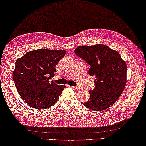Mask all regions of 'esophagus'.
<instances>
[{"label": "esophagus", "instance_id": "obj_1", "mask_svg": "<svg viewBox=\"0 0 146 146\" xmlns=\"http://www.w3.org/2000/svg\"><path fill=\"white\" fill-rule=\"evenodd\" d=\"M72 87V88L73 89H74V90H80V88L79 87Z\"/></svg>", "mask_w": 146, "mask_h": 146}]
</instances>
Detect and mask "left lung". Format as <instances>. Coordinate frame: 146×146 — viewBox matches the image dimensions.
<instances>
[{
	"label": "left lung",
	"mask_w": 146,
	"mask_h": 146,
	"mask_svg": "<svg viewBox=\"0 0 146 146\" xmlns=\"http://www.w3.org/2000/svg\"><path fill=\"white\" fill-rule=\"evenodd\" d=\"M74 52L90 66V76L95 77L96 87L90 98L82 103L94 111H102L117 101L127 82V65L118 52L103 44L77 47Z\"/></svg>",
	"instance_id": "1"
}]
</instances>
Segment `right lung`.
Here are the masks:
<instances>
[{
  "instance_id": "obj_1",
  "label": "right lung",
  "mask_w": 146,
  "mask_h": 146,
  "mask_svg": "<svg viewBox=\"0 0 146 146\" xmlns=\"http://www.w3.org/2000/svg\"><path fill=\"white\" fill-rule=\"evenodd\" d=\"M65 50L41 48L28 52L17 59L12 77L21 98L29 106L46 109L56 103L66 86L49 81L55 67L65 56Z\"/></svg>"
}]
</instances>
